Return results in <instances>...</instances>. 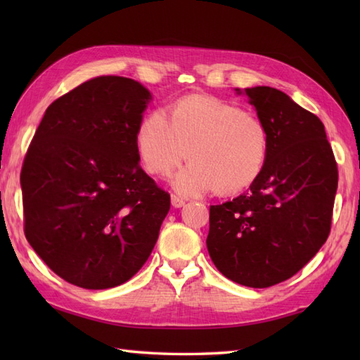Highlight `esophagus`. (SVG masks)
Segmentation results:
<instances>
[{
	"instance_id": "34e87169",
	"label": "esophagus",
	"mask_w": 360,
	"mask_h": 360,
	"mask_svg": "<svg viewBox=\"0 0 360 360\" xmlns=\"http://www.w3.org/2000/svg\"><path fill=\"white\" fill-rule=\"evenodd\" d=\"M170 200H172V205H173L174 209H179V207H182V205L186 204V201L182 200V198L176 196V195H172V196H170Z\"/></svg>"
}]
</instances>
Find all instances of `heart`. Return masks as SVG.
<instances>
[{
  "mask_svg": "<svg viewBox=\"0 0 360 360\" xmlns=\"http://www.w3.org/2000/svg\"><path fill=\"white\" fill-rule=\"evenodd\" d=\"M136 148L145 170L172 173L187 156L193 160L174 174L182 195L218 188L235 195L259 178L269 155V133L257 114L209 94L178 98L164 111L145 114L136 128Z\"/></svg>",
  "mask_w": 360,
  "mask_h": 360,
  "instance_id": "heart-1",
  "label": "heart"
}]
</instances>
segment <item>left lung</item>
Returning a JSON list of instances; mask_svg holds the SVG:
<instances>
[{"mask_svg": "<svg viewBox=\"0 0 360 360\" xmlns=\"http://www.w3.org/2000/svg\"><path fill=\"white\" fill-rule=\"evenodd\" d=\"M269 133L259 178L232 201L210 205L207 250L238 285L269 288L292 277L331 231L338 164L316 114L271 86L236 88Z\"/></svg>", "mask_w": 360, "mask_h": 360, "instance_id": "8db88e82", "label": "left lung"}]
</instances>
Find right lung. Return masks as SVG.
Wrapping results in <instances>:
<instances>
[{
    "mask_svg": "<svg viewBox=\"0 0 360 360\" xmlns=\"http://www.w3.org/2000/svg\"><path fill=\"white\" fill-rule=\"evenodd\" d=\"M150 101L133 79H91L48 106L29 145L20 176L25 235L71 285H122L158 241L170 195L141 168L134 141Z\"/></svg>",
    "mask_w": 360,
    "mask_h": 360,
    "instance_id": "right-lung-1",
    "label": "right lung"
}]
</instances>
